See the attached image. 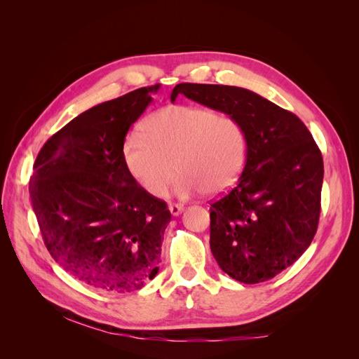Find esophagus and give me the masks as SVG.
<instances>
[{"label":"esophagus","mask_w":359,"mask_h":359,"mask_svg":"<svg viewBox=\"0 0 359 359\" xmlns=\"http://www.w3.org/2000/svg\"><path fill=\"white\" fill-rule=\"evenodd\" d=\"M169 211L172 215H180L184 211V206L180 203H169Z\"/></svg>","instance_id":"1"}]
</instances>
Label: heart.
<instances>
[{
    "instance_id": "1",
    "label": "heart",
    "mask_w": 359,
    "mask_h": 359,
    "mask_svg": "<svg viewBox=\"0 0 359 359\" xmlns=\"http://www.w3.org/2000/svg\"><path fill=\"white\" fill-rule=\"evenodd\" d=\"M247 156V135L240 119L202 106H168L147 118L142 130L128 133L124 165L153 196H161L175 175L180 198L208 190L222 193L240 177Z\"/></svg>"
}]
</instances>
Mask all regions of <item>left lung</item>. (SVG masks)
<instances>
[{
	"label": "left lung",
	"mask_w": 359,
	"mask_h": 359,
	"mask_svg": "<svg viewBox=\"0 0 359 359\" xmlns=\"http://www.w3.org/2000/svg\"><path fill=\"white\" fill-rule=\"evenodd\" d=\"M180 94L240 119L245 166L236 186L211 203L210 245L227 276L245 285L276 277L301 257L318 231L323 160L301 119L253 91L178 83Z\"/></svg>",
	"instance_id": "obj_1"
}]
</instances>
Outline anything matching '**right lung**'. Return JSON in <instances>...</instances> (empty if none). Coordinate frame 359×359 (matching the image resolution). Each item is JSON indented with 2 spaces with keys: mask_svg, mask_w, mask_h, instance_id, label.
<instances>
[{
  "mask_svg": "<svg viewBox=\"0 0 359 359\" xmlns=\"http://www.w3.org/2000/svg\"><path fill=\"white\" fill-rule=\"evenodd\" d=\"M160 83L97 104L43 145L29 198L50 256L97 290H139L158 273L170 212L130 175L124 139Z\"/></svg>",
  "mask_w": 359,
  "mask_h": 359,
  "instance_id": "obj_1",
  "label": "right lung"
}]
</instances>
